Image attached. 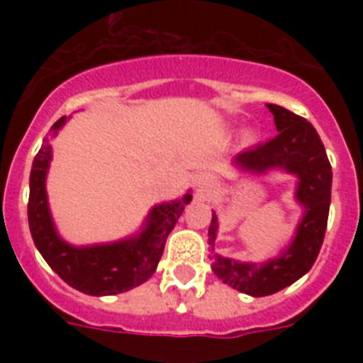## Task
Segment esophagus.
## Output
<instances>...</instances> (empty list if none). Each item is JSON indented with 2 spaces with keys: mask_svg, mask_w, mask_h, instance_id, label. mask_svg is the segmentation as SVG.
I'll return each mask as SVG.
<instances>
[{
  "mask_svg": "<svg viewBox=\"0 0 363 363\" xmlns=\"http://www.w3.org/2000/svg\"><path fill=\"white\" fill-rule=\"evenodd\" d=\"M211 184H213V177L209 173H199L196 177V186H198L199 192H205V190H209Z\"/></svg>",
  "mask_w": 363,
  "mask_h": 363,
  "instance_id": "1",
  "label": "esophagus"
}]
</instances>
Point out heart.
Segmentation results:
<instances>
[{"label": "heart", "mask_w": 363, "mask_h": 363, "mask_svg": "<svg viewBox=\"0 0 363 363\" xmlns=\"http://www.w3.org/2000/svg\"><path fill=\"white\" fill-rule=\"evenodd\" d=\"M250 139H252V135H247V141H250Z\"/></svg>", "instance_id": "1"}]
</instances>
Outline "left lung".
<instances>
[{
	"label": "left lung",
	"mask_w": 363,
	"mask_h": 363,
	"mask_svg": "<svg viewBox=\"0 0 363 363\" xmlns=\"http://www.w3.org/2000/svg\"><path fill=\"white\" fill-rule=\"evenodd\" d=\"M267 109L273 113L279 133L271 141L238 154L235 164L250 173L284 169L298 177L296 199L303 207V218L286 250L265 264H241L216 252L211 254L215 275L228 286L254 298L271 296L290 286L313 267L324 241L332 201V165L313 124L281 105L267 104ZM216 222L218 218L213 213L209 226L213 250L218 230Z\"/></svg>",
	"instance_id": "1"
}]
</instances>
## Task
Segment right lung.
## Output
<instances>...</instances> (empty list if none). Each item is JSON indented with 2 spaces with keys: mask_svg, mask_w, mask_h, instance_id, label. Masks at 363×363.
<instances>
[{
  "mask_svg": "<svg viewBox=\"0 0 363 363\" xmlns=\"http://www.w3.org/2000/svg\"><path fill=\"white\" fill-rule=\"evenodd\" d=\"M65 121L67 118L62 116L52 125L54 135ZM50 158L52 147L45 139L31 165L28 201L31 238L45 262L58 273L60 279L88 296H115L148 281L158 267L167 235L190 203L192 194H184V198L169 203L156 205L148 213L147 226L135 238L107 245L73 247L60 238L48 211L45 179Z\"/></svg>",
  "mask_w": 363,
  "mask_h": 363,
  "instance_id": "1",
  "label": "right lung"
}]
</instances>
